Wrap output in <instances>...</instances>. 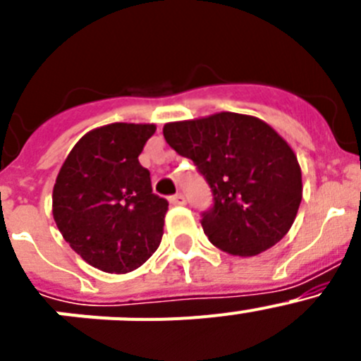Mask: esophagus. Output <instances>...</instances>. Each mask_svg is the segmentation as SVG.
I'll return each mask as SVG.
<instances>
[{"mask_svg": "<svg viewBox=\"0 0 361 361\" xmlns=\"http://www.w3.org/2000/svg\"><path fill=\"white\" fill-rule=\"evenodd\" d=\"M170 202L173 204V206H184V204H186V197H184L183 193H175V195L170 197Z\"/></svg>", "mask_w": 361, "mask_h": 361, "instance_id": "1", "label": "esophagus"}]
</instances>
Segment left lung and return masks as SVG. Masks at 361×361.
Wrapping results in <instances>:
<instances>
[{"label": "left lung", "instance_id": "left-lung-1", "mask_svg": "<svg viewBox=\"0 0 361 361\" xmlns=\"http://www.w3.org/2000/svg\"><path fill=\"white\" fill-rule=\"evenodd\" d=\"M162 133L212 188L213 204L200 224L215 247L255 257L286 237L302 202V171L269 124L222 111L166 124Z\"/></svg>", "mask_w": 361, "mask_h": 361}]
</instances>
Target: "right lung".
Wrapping results in <instances>:
<instances>
[{"instance_id":"obj_1","label":"right lung","mask_w":361,"mask_h":361,"mask_svg":"<svg viewBox=\"0 0 361 361\" xmlns=\"http://www.w3.org/2000/svg\"><path fill=\"white\" fill-rule=\"evenodd\" d=\"M155 124L114 123L86 133L54 184L52 213L75 253L106 273H128L157 251L168 200L139 162Z\"/></svg>"}]
</instances>
